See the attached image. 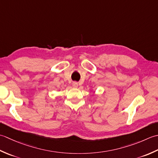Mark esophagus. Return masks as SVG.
I'll use <instances>...</instances> for the list:
<instances>
[{
  "label": "esophagus",
  "mask_w": 158,
  "mask_h": 158,
  "mask_svg": "<svg viewBox=\"0 0 158 158\" xmlns=\"http://www.w3.org/2000/svg\"><path fill=\"white\" fill-rule=\"evenodd\" d=\"M72 86H73V87L76 88V87H78V82H73V83H72Z\"/></svg>",
  "instance_id": "34e87169"
}]
</instances>
